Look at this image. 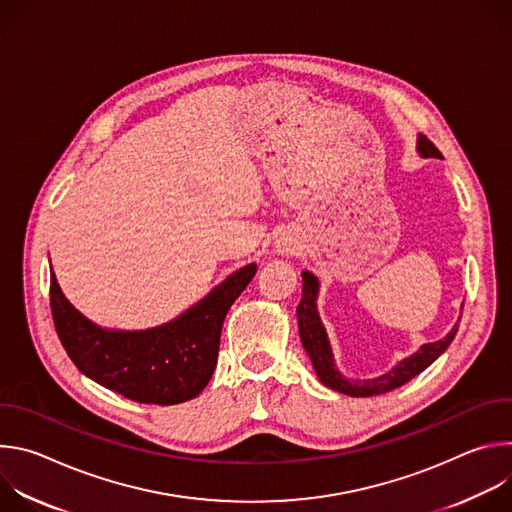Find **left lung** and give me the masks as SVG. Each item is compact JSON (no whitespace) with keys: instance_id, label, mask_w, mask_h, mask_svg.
<instances>
[{"instance_id":"1","label":"left lung","mask_w":512,"mask_h":512,"mask_svg":"<svg viewBox=\"0 0 512 512\" xmlns=\"http://www.w3.org/2000/svg\"><path fill=\"white\" fill-rule=\"evenodd\" d=\"M417 148H419V154L423 158H442V152L437 150L433 141H429L425 135H419ZM302 277H304L302 300H300L298 310H296L298 326H300V338H302V344H304V348L308 350V354L314 362V369H316L320 381L326 387H330L338 393H344V395H350V397H373V395H383V393H389V391L405 385L415 375L425 371L429 364L452 344V340L458 332V324H456L446 338L423 344L421 350H417L413 356L399 362L393 371H389L383 377H377V379H371V381H348L334 369L332 350H330L324 326H322L318 310H316L318 279L310 271H304Z\"/></svg>"}]
</instances>
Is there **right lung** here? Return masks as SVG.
<instances>
[{
    "label": "right lung",
    "instance_id": "obj_1",
    "mask_svg": "<svg viewBox=\"0 0 512 512\" xmlns=\"http://www.w3.org/2000/svg\"><path fill=\"white\" fill-rule=\"evenodd\" d=\"M251 263L170 324L143 332L101 330L68 304L50 273L56 334L77 369L137 403L176 405L194 399L216 367L225 316L253 279Z\"/></svg>",
    "mask_w": 512,
    "mask_h": 512
}]
</instances>
